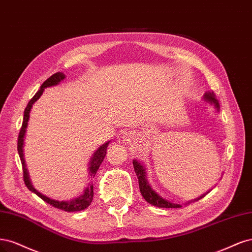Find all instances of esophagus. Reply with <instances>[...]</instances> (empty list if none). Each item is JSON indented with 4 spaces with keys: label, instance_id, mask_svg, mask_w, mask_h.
I'll return each mask as SVG.
<instances>
[{
    "label": "esophagus",
    "instance_id": "esophagus-1",
    "mask_svg": "<svg viewBox=\"0 0 252 252\" xmlns=\"http://www.w3.org/2000/svg\"><path fill=\"white\" fill-rule=\"evenodd\" d=\"M132 137H133V134H132V133H129V132H126V133L123 135L124 140H125L126 143H128L129 141H131Z\"/></svg>",
    "mask_w": 252,
    "mask_h": 252
}]
</instances>
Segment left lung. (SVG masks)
<instances>
[{"mask_svg":"<svg viewBox=\"0 0 252 252\" xmlns=\"http://www.w3.org/2000/svg\"><path fill=\"white\" fill-rule=\"evenodd\" d=\"M205 99H207L210 102H214L216 108L219 110V102L216 98V95L214 94V92H208L205 94ZM133 165H134V169L136 176L138 178V183H139V189H140V192L142 194V197L144 198V200L147 201L150 204L157 206V207H162V208H180L182 207L181 204H178V203H174L167 201L163 198H161L157 192L154 191L152 189V188L150 186L147 177H145V172H144V167L142 166V164L140 162H138L137 160H133ZM205 196V194H204ZM204 196H201L200 198L196 199L194 201H198L201 198H203Z\"/></svg>","mask_w":252,"mask_h":252,"instance_id":"left-lung-1","label":"left lung"}]
</instances>
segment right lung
I'll use <instances>...</instances> for the list:
<instances>
[{
    "instance_id": "obj_1",
    "label": "right lung",
    "mask_w": 252,
    "mask_h": 252,
    "mask_svg": "<svg viewBox=\"0 0 252 252\" xmlns=\"http://www.w3.org/2000/svg\"><path fill=\"white\" fill-rule=\"evenodd\" d=\"M64 78V74L62 72H58V73H54L52 76H50L48 79H46L45 82L43 83V85L40 86L39 90L35 93V95L32 97V98L29 100L27 107L24 111V118H23V124H22V127L20 129V134H19V138H18V153L20 155V159L22 162V166H23V178H24V182H25L27 189L29 190H31L32 192H34L35 194L44 200L45 202H47L48 204L52 205L55 208H59L63 210V212H68V213H72V212H80V210H84L87 207H89V205H91V202L93 200V184L92 182L89 183V186L85 189V192L82 194V196H79L78 198L74 199V200H71V201H56V200H52L50 198H48L44 194H42L40 192H38L32 184L30 183L29 180V176H28V172H27V168H26V163H25V159H24V154H23V145H24V137H25V133H26V127L28 125V120H29V113L30 110L32 108V104H33L39 97L40 95L43 94L45 88L47 87H51L54 85H58L60 82ZM108 144L109 142H107L105 144L101 145V147L97 150L94 155L91 158L90 161V177L94 178L95 174L97 170H98L101 162L104 159L105 154H107V148H108ZM92 180V179H91Z\"/></svg>"
}]
</instances>
